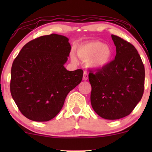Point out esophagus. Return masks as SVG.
Masks as SVG:
<instances>
[{
  "label": "esophagus",
  "instance_id": "esophagus-1",
  "mask_svg": "<svg viewBox=\"0 0 152 152\" xmlns=\"http://www.w3.org/2000/svg\"><path fill=\"white\" fill-rule=\"evenodd\" d=\"M87 79H88V74H87L86 71H84V73H83V81H86Z\"/></svg>",
  "mask_w": 152,
  "mask_h": 152
}]
</instances>
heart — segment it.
Segmentation results:
<instances>
[{
	"label": "heart",
	"mask_w": 152,
	"mask_h": 152,
	"mask_svg": "<svg viewBox=\"0 0 152 152\" xmlns=\"http://www.w3.org/2000/svg\"><path fill=\"white\" fill-rule=\"evenodd\" d=\"M76 53L82 60L88 61V66L94 69L106 67L114 56L111 48L100 41H91L79 45L76 48ZM71 58L74 62L77 61L74 53H71Z\"/></svg>",
	"instance_id": "heart-1"
}]
</instances>
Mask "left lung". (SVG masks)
I'll return each instance as SVG.
<instances>
[{
    "mask_svg": "<svg viewBox=\"0 0 152 152\" xmlns=\"http://www.w3.org/2000/svg\"><path fill=\"white\" fill-rule=\"evenodd\" d=\"M116 46L115 58L106 67L88 74L91 85V104L105 119H119L129 115L144 94L145 70L132 43L111 35Z\"/></svg>",
    "mask_w": 152,
    "mask_h": 152,
    "instance_id": "obj_1",
    "label": "left lung"
}]
</instances>
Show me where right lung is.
I'll return each instance as SVG.
<instances>
[{"mask_svg":"<svg viewBox=\"0 0 152 152\" xmlns=\"http://www.w3.org/2000/svg\"><path fill=\"white\" fill-rule=\"evenodd\" d=\"M69 38L52 34L29 41L13 62L10 94L21 114L48 121L58 114L66 96L81 83V69L67 71Z\"/></svg>","mask_w":152,"mask_h":152,"instance_id":"obj_1","label":"right lung"}]
</instances>
